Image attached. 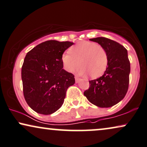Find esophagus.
Returning <instances> with one entry per match:
<instances>
[{
	"label": "esophagus",
	"mask_w": 147,
	"mask_h": 147,
	"mask_svg": "<svg viewBox=\"0 0 147 147\" xmlns=\"http://www.w3.org/2000/svg\"><path fill=\"white\" fill-rule=\"evenodd\" d=\"M75 81H76V83H78L79 81V78L77 77V76H75Z\"/></svg>",
	"instance_id": "esophagus-1"
}]
</instances>
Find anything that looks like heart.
I'll use <instances>...</instances> for the list:
<instances>
[{"instance_id":"1","label":"heart","mask_w":147,"mask_h":147,"mask_svg":"<svg viewBox=\"0 0 147 147\" xmlns=\"http://www.w3.org/2000/svg\"><path fill=\"white\" fill-rule=\"evenodd\" d=\"M62 62L68 72H74L80 65V73L87 74L90 77L96 79L107 69L108 55L102 46L94 42L83 41L70 48V51L64 53Z\"/></svg>"}]
</instances>
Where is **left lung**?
I'll return each instance as SVG.
<instances>
[{
    "label": "left lung",
    "mask_w": 147,
    "mask_h": 147,
    "mask_svg": "<svg viewBox=\"0 0 147 147\" xmlns=\"http://www.w3.org/2000/svg\"><path fill=\"white\" fill-rule=\"evenodd\" d=\"M90 40L98 42L107 51L108 66L102 77L89 81L90 87L83 94L97 107H113L123 99L129 87L130 62L127 49L119 42L105 37Z\"/></svg>",
    "instance_id": "8db88e82"
}]
</instances>
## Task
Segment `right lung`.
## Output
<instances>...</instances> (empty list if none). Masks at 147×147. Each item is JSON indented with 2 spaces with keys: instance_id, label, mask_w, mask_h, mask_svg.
<instances>
[{
  "instance_id": "1",
  "label": "right lung",
  "mask_w": 147,
  "mask_h": 147,
  "mask_svg": "<svg viewBox=\"0 0 147 147\" xmlns=\"http://www.w3.org/2000/svg\"><path fill=\"white\" fill-rule=\"evenodd\" d=\"M74 43L50 40L28 52L22 67L24 98L30 107L42 115H50L64 103L67 89L75 76L63 69L62 56Z\"/></svg>"
}]
</instances>
